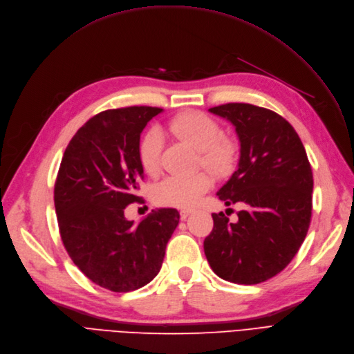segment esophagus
<instances>
[{"instance_id": "34e87169", "label": "esophagus", "mask_w": 354, "mask_h": 354, "mask_svg": "<svg viewBox=\"0 0 354 354\" xmlns=\"http://www.w3.org/2000/svg\"><path fill=\"white\" fill-rule=\"evenodd\" d=\"M192 212H193L192 209H181V210H180V218H181L183 221H186V219L192 215Z\"/></svg>"}]
</instances>
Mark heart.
<instances>
[{"instance_id": "heart-1", "label": "heart", "mask_w": 354, "mask_h": 354, "mask_svg": "<svg viewBox=\"0 0 354 354\" xmlns=\"http://www.w3.org/2000/svg\"><path fill=\"white\" fill-rule=\"evenodd\" d=\"M168 129L193 147L199 155V162L210 171L225 174L234 167L236 160L235 142L221 136L219 124L205 113H180L168 122ZM161 153L162 135L158 129H149L139 144V161L148 176L157 177L161 173ZM210 187L212 178L203 171L189 177L171 176L155 186L153 201L161 206L192 207Z\"/></svg>"}]
</instances>
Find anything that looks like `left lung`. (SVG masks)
I'll return each mask as SVG.
<instances>
[{"label": "left lung", "instance_id": "8db88e82", "mask_svg": "<svg viewBox=\"0 0 354 354\" xmlns=\"http://www.w3.org/2000/svg\"><path fill=\"white\" fill-rule=\"evenodd\" d=\"M228 119L241 144L238 169L218 192L226 206L243 202L235 223L212 214L206 259L221 279L257 285L292 261L313 215V169L299 135L277 113L247 103L209 109Z\"/></svg>", "mask_w": 354, "mask_h": 354}]
</instances>
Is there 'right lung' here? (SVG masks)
I'll use <instances>...</instances> for the list:
<instances>
[{"instance_id":"add662e5","label":"right lung","mask_w":354,"mask_h":354,"mask_svg":"<svg viewBox=\"0 0 354 354\" xmlns=\"http://www.w3.org/2000/svg\"><path fill=\"white\" fill-rule=\"evenodd\" d=\"M160 107L104 110L84 123L64 152L53 201L64 247L95 285L131 292L158 274L177 228L176 209H157L135 223L124 218L139 202V139Z\"/></svg>"}]
</instances>
